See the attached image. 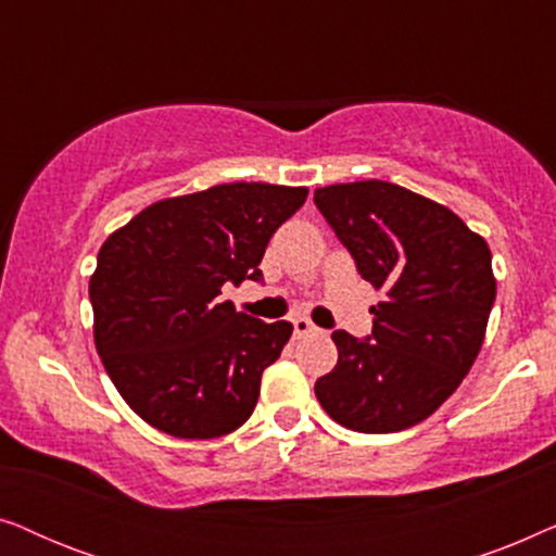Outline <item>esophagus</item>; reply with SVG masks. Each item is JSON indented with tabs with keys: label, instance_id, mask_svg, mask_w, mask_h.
Returning <instances> with one entry per match:
<instances>
[{
	"label": "esophagus",
	"instance_id": "1",
	"mask_svg": "<svg viewBox=\"0 0 556 556\" xmlns=\"http://www.w3.org/2000/svg\"><path fill=\"white\" fill-rule=\"evenodd\" d=\"M314 331H318L314 324L308 321L306 316H299V318H293V333H295V339H301V337H308V333H314Z\"/></svg>",
	"mask_w": 556,
	"mask_h": 556
}]
</instances>
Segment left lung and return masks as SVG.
Masks as SVG:
<instances>
[{
    "mask_svg": "<svg viewBox=\"0 0 556 556\" xmlns=\"http://www.w3.org/2000/svg\"><path fill=\"white\" fill-rule=\"evenodd\" d=\"M316 207L384 291L371 339L333 331L339 362L316 379L326 415L356 432L430 417L473 367L496 299L491 250L445 204L382 179L318 187Z\"/></svg>",
    "mask_w": 556,
    "mask_h": 556,
    "instance_id": "obj_1",
    "label": "left lung"
}]
</instances>
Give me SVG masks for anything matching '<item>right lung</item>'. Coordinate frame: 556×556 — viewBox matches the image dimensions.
Instances as JSON below:
<instances>
[{
  "instance_id": "1",
  "label": "right lung",
  "mask_w": 556,
  "mask_h": 556,
  "mask_svg": "<svg viewBox=\"0 0 556 556\" xmlns=\"http://www.w3.org/2000/svg\"><path fill=\"white\" fill-rule=\"evenodd\" d=\"M306 187L232 181L149 204L101 245L90 276L93 341L126 405L166 435L210 440L253 415L263 369L291 339L219 299L261 280L273 232Z\"/></svg>"
}]
</instances>
